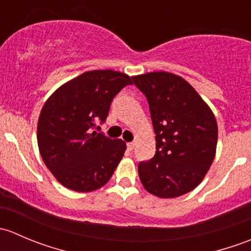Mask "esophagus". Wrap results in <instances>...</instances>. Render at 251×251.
I'll list each match as a JSON object with an SVG mask.
<instances>
[{
    "instance_id": "obj_1",
    "label": "esophagus",
    "mask_w": 251,
    "mask_h": 251,
    "mask_svg": "<svg viewBox=\"0 0 251 251\" xmlns=\"http://www.w3.org/2000/svg\"><path fill=\"white\" fill-rule=\"evenodd\" d=\"M133 148H135V143H133V142H130V143H127L128 151H133Z\"/></svg>"
}]
</instances>
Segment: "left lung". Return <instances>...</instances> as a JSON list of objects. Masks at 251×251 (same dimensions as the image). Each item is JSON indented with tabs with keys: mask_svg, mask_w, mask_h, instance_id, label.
Wrapping results in <instances>:
<instances>
[{
	"mask_svg": "<svg viewBox=\"0 0 251 251\" xmlns=\"http://www.w3.org/2000/svg\"><path fill=\"white\" fill-rule=\"evenodd\" d=\"M132 80L147 97L156 135L154 158L138 164L142 184L159 198L183 196L203 181L214 161L216 118L178 75L153 72Z\"/></svg>",
	"mask_w": 251,
	"mask_h": 251,
	"instance_id": "1",
	"label": "left lung"
}]
</instances>
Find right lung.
<instances>
[{"instance_id": "1", "label": "right lung", "mask_w": 251, "mask_h": 251, "mask_svg": "<svg viewBox=\"0 0 251 251\" xmlns=\"http://www.w3.org/2000/svg\"><path fill=\"white\" fill-rule=\"evenodd\" d=\"M131 83L132 77L124 73L92 70L63 83L46 100L37 144L45 165L65 188L92 192L113 176L126 143L93 128L107 119L113 98Z\"/></svg>"}]
</instances>
